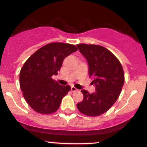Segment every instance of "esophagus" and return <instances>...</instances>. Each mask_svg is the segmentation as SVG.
I'll use <instances>...</instances> for the list:
<instances>
[{"label": "esophagus", "instance_id": "esophagus-1", "mask_svg": "<svg viewBox=\"0 0 147 147\" xmlns=\"http://www.w3.org/2000/svg\"><path fill=\"white\" fill-rule=\"evenodd\" d=\"M71 91H72V92H78V89H77V88H75V86H71Z\"/></svg>", "mask_w": 147, "mask_h": 147}]
</instances>
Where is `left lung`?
I'll use <instances>...</instances> for the list:
<instances>
[{"label":"left lung","mask_w":147,"mask_h":147,"mask_svg":"<svg viewBox=\"0 0 147 147\" xmlns=\"http://www.w3.org/2000/svg\"><path fill=\"white\" fill-rule=\"evenodd\" d=\"M78 47L87 60L96 92L89 94L82 90L84 98L77 107L84 115L98 116L109 111L118 98L124 84V70L118 58L103 46L79 44Z\"/></svg>","instance_id":"obj_1"}]
</instances>
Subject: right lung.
I'll use <instances>...</instances> for the list:
<instances>
[{"label":"right lung","instance_id":"add662e5","mask_svg":"<svg viewBox=\"0 0 147 147\" xmlns=\"http://www.w3.org/2000/svg\"><path fill=\"white\" fill-rule=\"evenodd\" d=\"M77 51L73 44L50 43L38 49L24 63L20 73V86L24 99L34 111L51 114L58 110L71 88L60 85L52 76L58 75L65 58Z\"/></svg>","mask_w":147,"mask_h":147}]
</instances>
